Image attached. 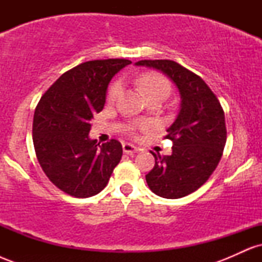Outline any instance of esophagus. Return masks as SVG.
Here are the masks:
<instances>
[{
	"label": "esophagus",
	"instance_id": "esophagus-1",
	"mask_svg": "<svg viewBox=\"0 0 262 262\" xmlns=\"http://www.w3.org/2000/svg\"><path fill=\"white\" fill-rule=\"evenodd\" d=\"M139 148H137V146H134L133 144H129V143H125L123 144V151L125 152V154H134V152H138L139 151Z\"/></svg>",
	"mask_w": 262,
	"mask_h": 262
}]
</instances>
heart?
Listing matches in <instances>:
<instances>
[{"instance_id": "1", "label": "heart", "mask_w": 262, "mask_h": 262, "mask_svg": "<svg viewBox=\"0 0 262 262\" xmlns=\"http://www.w3.org/2000/svg\"><path fill=\"white\" fill-rule=\"evenodd\" d=\"M140 89L145 93L146 98L151 97H164L166 98L170 93V82L169 80L160 74L150 73L145 74L140 77L139 81ZM122 85L121 82H114L111 86L110 91H108V101H114L118 97L119 92H121Z\"/></svg>"}]
</instances>
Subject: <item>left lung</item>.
<instances>
[{
  "label": "left lung",
  "mask_w": 262,
  "mask_h": 262,
  "mask_svg": "<svg viewBox=\"0 0 262 262\" xmlns=\"http://www.w3.org/2000/svg\"><path fill=\"white\" fill-rule=\"evenodd\" d=\"M135 66L161 71L179 90V113L165 137L172 141V154L152 152L155 166L145 179L158 196L185 197L200 188L218 166L227 141L224 112L207 83L172 60H140Z\"/></svg>",
  "instance_id": "obj_1"
}]
</instances>
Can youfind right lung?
Listing matches in <instances>:
<instances>
[{
    "label": "right lung",
    "instance_id": "right-lung-1",
    "mask_svg": "<svg viewBox=\"0 0 262 262\" xmlns=\"http://www.w3.org/2000/svg\"><path fill=\"white\" fill-rule=\"evenodd\" d=\"M127 59L92 60L62 74L39 101L33 143L41 169L56 187L77 198L106 187L123 150L118 140L102 144L89 137L91 121L106 103L111 80Z\"/></svg>",
    "mask_w": 262,
    "mask_h": 262
}]
</instances>
